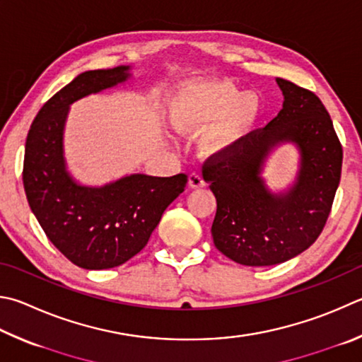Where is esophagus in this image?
<instances>
[{"mask_svg": "<svg viewBox=\"0 0 362 362\" xmlns=\"http://www.w3.org/2000/svg\"><path fill=\"white\" fill-rule=\"evenodd\" d=\"M188 185L189 188H202L204 187V179L202 175L198 173H192L188 175Z\"/></svg>", "mask_w": 362, "mask_h": 362, "instance_id": "34e87169", "label": "esophagus"}]
</instances>
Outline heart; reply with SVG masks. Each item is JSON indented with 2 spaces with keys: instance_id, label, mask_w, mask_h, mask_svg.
Segmentation results:
<instances>
[{
  "instance_id": "1",
  "label": "heart",
  "mask_w": 362,
  "mask_h": 362,
  "mask_svg": "<svg viewBox=\"0 0 362 362\" xmlns=\"http://www.w3.org/2000/svg\"><path fill=\"white\" fill-rule=\"evenodd\" d=\"M259 103L228 81L192 82L173 103V123L183 134H201L209 129L204 148L221 153L234 148L256 123Z\"/></svg>"
}]
</instances>
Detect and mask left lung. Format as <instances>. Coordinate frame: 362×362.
<instances>
[{
    "label": "left lung",
    "mask_w": 362,
    "mask_h": 362,
    "mask_svg": "<svg viewBox=\"0 0 362 362\" xmlns=\"http://www.w3.org/2000/svg\"><path fill=\"white\" fill-rule=\"evenodd\" d=\"M277 83L285 98L279 115L202 166L216 198L214 244L244 266L280 264L310 247L323 231L340 182L344 152L323 103L285 78ZM281 141L298 146L300 173L286 194L274 195L260 170Z\"/></svg>",
    "instance_id": "obj_1"
}]
</instances>
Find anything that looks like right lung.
Masks as SVG:
<instances>
[{"mask_svg":"<svg viewBox=\"0 0 362 362\" xmlns=\"http://www.w3.org/2000/svg\"><path fill=\"white\" fill-rule=\"evenodd\" d=\"M128 77L129 66L82 72L44 104L26 136L23 187L31 212L52 244L90 271L117 267L139 253L188 182L185 174H131L96 188L69 175L63 156L69 106Z\"/></svg>","mask_w":362,"mask_h":362,"instance_id":"right-lung-1","label":"right lung"}]
</instances>
